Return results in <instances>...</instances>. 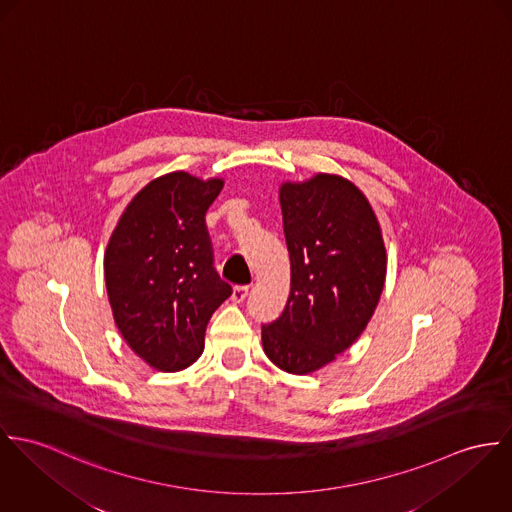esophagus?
Masks as SVG:
<instances>
[{"label":"esophagus","mask_w":512,"mask_h":512,"mask_svg":"<svg viewBox=\"0 0 512 512\" xmlns=\"http://www.w3.org/2000/svg\"><path fill=\"white\" fill-rule=\"evenodd\" d=\"M249 294V286H233V292H231V300L233 302H243Z\"/></svg>","instance_id":"1"}]
</instances>
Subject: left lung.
I'll return each instance as SVG.
<instances>
[{
	"mask_svg": "<svg viewBox=\"0 0 512 512\" xmlns=\"http://www.w3.org/2000/svg\"><path fill=\"white\" fill-rule=\"evenodd\" d=\"M290 294L281 316L261 326L267 357L306 375L345 351L381 298L387 253L367 198L345 178L318 174L281 188Z\"/></svg>",
	"mask_w": 512,
	"mask_h": 512,
	"instance_id": "obj_1",
	"label": "left lung"
}]
</instances>
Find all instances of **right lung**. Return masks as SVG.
<instances>
[{
	"label": "right lung",
	"mask_w": 512,
	"mask_h": 512,
	"mask_svg": "<svg viewBox=\"0 0 512 512\" xmlns=\"http://www.w3.org/2000/svg\"><path fill=\"white\" fill-rule=\"evenodd\" d=\"M224 182L171 172L127 206L106 249V286L127 345L161 371L192 365L231 294L214 267L206 212Z\"/></svg>",
	"instance_id": "add662e5"
}]
</instances>
